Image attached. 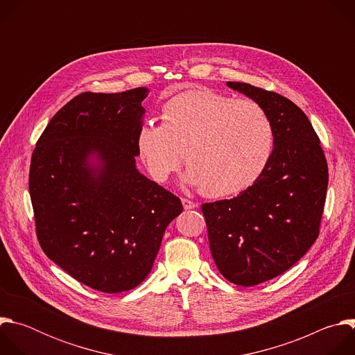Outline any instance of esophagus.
<instances>
[{
	"label": "esophagus",
	"instance_id": "esophagus-1",
	"mask_svg": "<svg viewBox=\"0 0 355 355\" xmlns=\"http://www.w3.org/2000/svg\"><path fill=\"white\" fill-rule=\"evenodd\" d=\"M181 202H182V207H184V209H195V208H198V204H195V202H192V200H189V199H187V198H182L181 199Z\"/></svg>",
	"mask_w": 355,
	"mask_h": 355
}]
</instances>
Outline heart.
<instances>
[{
  "instance_id": "b5f03b06",
  "label": "heart",
  "mask_w": 355,
  "mask_h": 355,
  "mask_svg": "<svg viewBox=\"0 0 355 355\" xmlns=\"http://www.w3.org/2000/svg\"><path fill=\"white\" fill-rule=\"evenodd\" d=\"M160 119L144 123L136 137L141 162L159 182L180 168L184 153L189 185L207 196H227L250 187L271 159L272 122L252 99L193 88L170 98Z\"/></svg>"
}]
</instances>
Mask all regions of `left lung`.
Listing matches in <instances>:
<instances>
[{"mask_svg": "<svg viewBox=\"0 0 355 355\" xmlns=\"http://www.w3.org/2000/svg\"><path fill=\"white\" fill-rule=\"evenodd\" d=\"M226 84L259 103L274 128L271 159L254 184L202 205L218 270L252 286L289 270L316 241L329 170L311 121L291 99L247 83Z\"/></svg>", "mask_w": 355, "mask_h": 355, "instance_id": "left-lung-1", "label": "left lung"}]
</instances>
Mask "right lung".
Instances as JSON below:
<instances>
[{
    "label": "right lung",
    "mask_w": 355,
    "mask_h": 355,
    "mask_svg": "<svg viewBox=\"0 0 355 355\" xmlns=\"http://www.w3.org/2000/svg\"><path fill=\"white\" fill-rule=\"evenodd\" d=\"M147 92L74 96L32 153L29 193L42 250L107 293L130 291L148 275L167 226L182 212L178 196L136 168Z\"/></svg>",
    "instance_id": "obj_1"
}]
</instances>
